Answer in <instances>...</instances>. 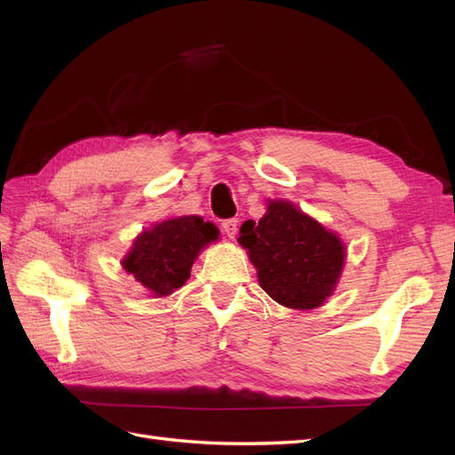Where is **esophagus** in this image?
I'll return each instance as SVG.
<instances>
[{
  "mask_svg": "<svg viewBox=\"0 0 455 455\" xmlns=\"http://www.w3.org/2000/svg\"><path fill=\"white\" fill-rule=\"evenodd\" d=\"M237 224H239L237 218H228V220H224V222H222V228H224L226 235L229 239H235V235H237Z\"/></svg>",
  "mask_w": 455,
  "mask_h": 455,
  "instance_id": "1",
  "label": "esophagus"
}]
</instances>
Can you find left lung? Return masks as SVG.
I'll list each match as a JSON object with an SVG mask.
<instances>
[{
  "label": "left lung",
  "instance_id": "8db88e82",
  "mask_svg": "<svg viewBox=\"0 0 455 455\" xmlns=\"http://www.w3.org/2000/svg\"><path fill=\"white\" fill-rule=\"evenodd\" d=\"M239 243L258 269L259 286L291 309L323 306L346 259V244L336 233L288 201H269L258 224L246 220Z\"/></svg>",
  "mask_w": 455,
  "mask_h": 455
}]
</instances>
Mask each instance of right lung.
<instances>
[{
	"mask_svg": "<svg viewBox=\"0 0 455 455\" xmlns=\"http://www.w3.org/2000/svg\"><path fill=\"white\" fill-rule=\"evenodd\" d=\"M218 228L201 216H178L156 224L134 239L123 258V267L146 291L163 298L180 288L196 258L206 244L218 239Z\"/></svg>",
	"mask_w": 455,
	"mask_h": 455,
	"instance_id": "obj_1",
	"label": "right lung"
}]
</instances>
